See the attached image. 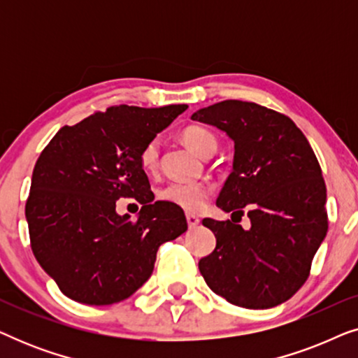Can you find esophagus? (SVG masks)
Masks as SVG:
<instances>
[{"label": "esophagus", "mask_w": 358, "mask_h": 358, "mask_svg": "<svg viewBox=\"0 0 358 358\" xmlns=\"http://www.w3.org/2000/svg\"><path fill=\"white\" fill-rule=\"evenodd\" d=\"M185 220H187V224H189V228H195V227H197V224L200 223L199 217H195V215H190V213L185 215Z\"/></svg>", "instance_id": "obj_1"}]
</instances>
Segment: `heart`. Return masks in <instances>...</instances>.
I'll return each instance as SVG.
<instances>
[{
	"label": "heart",
	"mask_w": 358,
	"mask_h": 358,
	"mask_svg": "<svg viewBox=\"0 0 358 358\" xmlns=\"http://www.w3.org/2000/svg\"><path fill=\"white\" fill-rule=\"evenodd\" d=\"M180 138L194 153L203 158L212 156L218 148V140L212 131L200 125L185 127L180 134ZM159 148L158 141L151 140L143 146L140 153V163L145 171H155L158 168ZM159 199L169 202L185 212H199L205 207L207 200L212 195V189L205 182H171L159 190Z\"/></svg>",
	"instance_id": "heart-1"
}]
</instances>
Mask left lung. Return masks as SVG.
<instances>
[{"label": "left lung", "mask_w": 358, "mask_h": 358, "mask_svg": "<svg viewBox=\"0 0 358 358\" xmlns=\"http://www.w3.org/2000/svg\"><path fill=\"white\" fill-rule=\"evenodd\" d=\"M234 141L233 173L217 205L242 216L203 218L217 248L200 259L207 285L231 305L266 310L300 290L327 233L326 184L306 136L290 117L256 102L222 101L192 114ZM232 219V215H231Z\"/></svg>", "instance_id": "1"}]
</instances>
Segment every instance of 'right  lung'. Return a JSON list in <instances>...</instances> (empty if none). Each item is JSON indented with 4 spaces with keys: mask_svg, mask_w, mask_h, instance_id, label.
Wrapping results in <instances>:
<instances>
[{
    "mask_svg": "<svg viewBox=\"0 0 358 358\" xmlns=\"http://www.w3.org/2000/svg\"><path fill=\"white\" fill-rule=\"evenodd\" d=\"M187 109L112 106L62 127L38 156L26 202L31 248L63 295L112 305L138 290L166 241L187 231L182 208L158 200L140 163L143 146ZM119 198L144 205L115 212Z\"/></svg>",
    "mask_w": 358,
    "mask_h": 358,
    "instance_id": "obj_1",
    "label": "right lung"
}]
</instances>
